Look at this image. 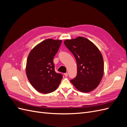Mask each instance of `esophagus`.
Returning <instances> with one entry per match:
<instances>
[{
	"mask_svg": "<svg viewBox=\"0 0 127 127\" xmlns=\"http://www.w3.org/2000/svg\"><path fill=\"white\" fill-rule=\"evenodd\" d=\"M64 75L65 76H66V77H67L68 75V73H64Z\"/></svg>",
	"mask_w": 127,
	"mask_h": 127,
	"instance_id": "34e87169",
	"label": "esophagus"
}]
</instances>
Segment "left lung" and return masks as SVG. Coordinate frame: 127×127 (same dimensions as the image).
I'll list each match as a JSON object with an SVG mask.
<instances>
[{"mask_svg": "<svg viewBox=\"0 0 127 127\" xmlns=\"http://www.w3.org/2000/svg\"><path fill=\"white\" fill-rule=\"evenodd\" d=\"M66 47L74 56L77 65V74L70 80L77 90L88 93L100 83L104 74L102 53L93 42L78 36L64 41Z\"/></svg>", "mask_w": 127, "mask_h": 127, "instance_id": "8db88e82", "label": "left lung"}]
</instances>
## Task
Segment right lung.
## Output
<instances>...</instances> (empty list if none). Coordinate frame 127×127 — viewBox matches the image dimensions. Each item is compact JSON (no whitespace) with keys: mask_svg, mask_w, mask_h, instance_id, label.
Instances as JSON below:
<instances>
[{"mask_svg":"<svg viewBox=\"0 0 127 127\" xmlns=\"http://www.w3.org/2000/svg\"><path fill=\"white\" fill-rule=\"evenodd\" d=\"M62 40L48 39L30 51L26 66V74L32 86L41 93L48 94L58 87L63 76L55 71L53 58Z\"/></svg>","mask_w":127,"mask_h":127,"instance_id":"add662e5","label":"right lung"}]
</instances>
